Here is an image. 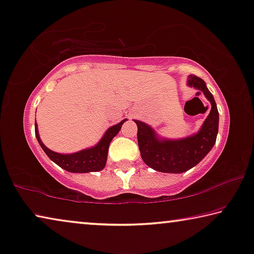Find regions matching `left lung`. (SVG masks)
<instances>
[{
	"mask_svg": "<svg viewBox=\"0 0 254 254\" xmlns=\"http://www.w3.org/2000/svg\"><path fill=\"white\" fill-rule=\"evenodd\" d=\"M188 85L202 91L211 103V112L197 134L183 140L160 141L147 124L135 121L138 145L142 161L160 172L181 173L198 164L214 146L219 127V113L212 93L200 77L190 75Z\"/></svg>",
	"mask_w": 254,
	"mask_h": 254,
	"instance_id": "1",
	"label": "left lung"
}]
</instances>
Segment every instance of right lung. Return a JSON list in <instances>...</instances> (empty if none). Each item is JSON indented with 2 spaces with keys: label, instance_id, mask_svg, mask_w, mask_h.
Returning a JSON list of instances; mask_svg holds the SVG:
<instances>
[{
  "label": "right lung",
  "instance_id": "add662e5",
  "mask_svg": "<svg viewBox=\"0 0 254 254\" xmlns=\"http://www.w3.org/2000/svg\"><path fill=\"white\" fill-rule=\"evenodd\" d=\"M120 122L116 126L109 127L107 132H106L103 139L100 140L97 146L92 147L90 149H84L78 151L75 154L69 155H63L55 153V151L50 150L43 145L41 141L39 131H37V127L35 126V135L37 138V141L40 142L41 147L44 150V153L48 155L51 161H54L56 164H58L60 168L69 172H76V173H86L92 171H100L103 170L106 165V161H107V154H108V147L111 143L112 139L119 133L122 124L124 123Z\"/></svg>",
  "mask_w": 254,
  "mask_h": 254
}]
</instances>
